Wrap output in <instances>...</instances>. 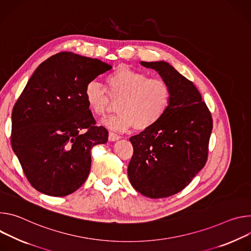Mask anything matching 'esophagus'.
I'll list each match as a JSON object with an SVG mask.
<instances>
[{"label":"esophagus","instance_id":"obj_1","mask_svg":"<svg viewBox=\"0 0 251 251\" xmlns=\"http://www.w3.org/2000/svg\"><path fill=\"white\" fill-rule=\"evenodd\" d=\"M120 138H121V135H119L118 133L111 132V131L108 133V141H110V142H116V141L120 140Z\"/></svg>","mask_w":251,"mask_h":251}]
</instances>
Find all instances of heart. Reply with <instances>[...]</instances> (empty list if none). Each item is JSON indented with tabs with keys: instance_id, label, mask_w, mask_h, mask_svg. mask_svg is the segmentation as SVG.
Masks as SVG:
<instances>
[{
	"instance_id": "1",
	"label": "heart",
	"mask_w": 251,
	"mask_h": 251,
	"mask_svg": "<svg viewBox=\"0 0 251 251\" xmlns=\"http://www.w3.org/2000/svg\"><path fill=\"white\" fill-rule=\"evenodd\" d=\"M105 85L107 92L98 81H90L83 94L93 114L100 118L114 111L119 103L120 114L103 122L111 129L125 131L133 126L137 131L148 130L169 109L172 91L161 77H149L122 66L106 76Z\"/></svg>"
}]
</instances>
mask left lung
Instances as JSON below:
<instances>
[{
  "label": "left lung",
  "mask_w": 251,
  "mask_h": 251,
  "mask_svg": "<svg viewBox=\"0 0 251 251\" xmlns=\"http://www.w3.org/2000/svg\"><path fill=\"white\" fill-rule=\"evenodd\" d=\"M168 81L169 109L151 128L129 138L131 185L151 199L168 198L187 186L206 163L211 114L193 82L165 62H142Z\"/></svg>",
  "instance_id": "left-lung-1"
}]
</instances>
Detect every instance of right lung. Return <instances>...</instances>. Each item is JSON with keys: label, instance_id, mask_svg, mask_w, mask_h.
Here are the masks:
<instances>
[{"label": "right lung", "instance_id": "1", "mask_svg": "<svg viewBox=\"0 0 251 251\" xmlns=\"http://www.w3.org/2000/svg\"><path fill=\"white\" fill-rule=\"evenodd\" d=\"M111 68L62 51L43 62L27 81L12 111L11 144L38 191L66 197L88 178L91 150L107 142L108 131L96 125L83 93Z\"/></svg>", "mask_w": 251, "mask_h": 251}]
</instances>
